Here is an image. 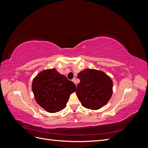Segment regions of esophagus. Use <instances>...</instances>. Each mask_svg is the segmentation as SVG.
<instances>
[{
  "label": "esophagus",
  "mask_w": 148,
  "mask_h": 148,
  "mask_svg": "<svg viewBox=\"0 0 148 148\" xmlns=\"http://www.w3.org/2000/svg\"><path fill=\"white\" fill-rule=\"evenodd\" d=\"M72 82H73V83H75V82H76V79H75V78H73V79H72Z\"/></svg>",
  "instance_id": "esophagus-1"
}]
</instances>
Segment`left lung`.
Wrapping results in <instances>:
<instances>
[{"label":"left lung","instance_id":"left-lung-1","mask_svg":"<svg viewBox=\"0 0 148 148\" xmlns=\"http://www.w3.org/2000/svg\"><path fill=\"white\" fill-rule=\"evenodd\" d=\"M80 82L77 93L82 105L89 109H99L106 105L112 95L111 78L101 71L86 69L78 74Z\"/></svg>","mask_w":148,"mask_h":148}]
</instances>
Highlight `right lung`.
I'll return each instance as SVG.
<instances>
[{"label": "right lung", "instance_id": "right-lung-1", "mask_svg": "<svg viewBox=\"0 0 148 148\" xmlns=\"http://www.w3.org/2000/svg\"><path fill=\"white\" fill-rule=\"evenodd\" d=\"M32 90L38 104L48 112L55 113L65 108L76 85L56 69H48L34 78Z\"/></svg>", "mask_w": 148, "mask_h": 148}]
</instances>
